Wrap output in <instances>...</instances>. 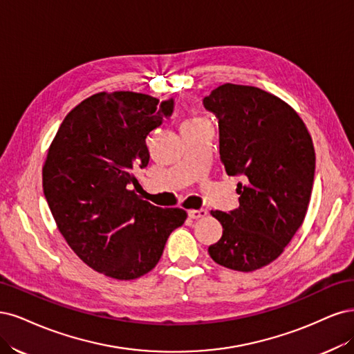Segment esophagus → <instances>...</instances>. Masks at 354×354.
Returning a JSON list of instances; mask_svg holds the SVG:
<instances>
[{"label": "esophagus", "instance_id": "esophagus-1", "mask_svg": "<svg viewBox=\"0 0 354 354\" xmlns=\"http://www.w3.org/2000/svg\"><path fill=\"white\" fill-rule=\"evenodd\" d=\"M188 216L191 219H200V218H206L207 210L206 209H192L188 210Z\"/></svg>", "mask_w": 354, "mask_h": 354}]
</instances>
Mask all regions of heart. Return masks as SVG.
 Returning <instances> with one entry per match:
<instances>
[{
  "instance_id": "heart-1",
  "label": "heart",
  "mask_w": 354,
  "mask_h": 354,
  "mask_svg": "<svg viewBox=\"0 0 354 354\" xmlns=\"http://www.w3.org/2000/svg\"><path fill=\"white\" fill-rule=\"evenodd\" d=\"M197 122H200V119H196V118H194V119H189V120H187L184 124H189V123H197Z\"/></svg>"
}]
</instances>
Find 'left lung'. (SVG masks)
<instances>
[{
	"label": "left lung",
	"instance_id": "8db88e82",
	"mask_svg": "<svg viewBox=\"0 0 354 354\" xmlns=\"http://www.w3.org/2000/svg\"><path fill=\"white\" fill-rule=\"evenodd\" d=\"M219 119L225 172L241 176L239 207L212 210L223 232L209 254L216 263L253 272L278 259L303 225L315 178V147L303 119L268 91L223 84L204 98Z\"/></svg>",
	"mask_w": 354,
	"mask_h": 354
}]
</instances>
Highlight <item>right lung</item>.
I'll return each instance as SVG.
<instances>
[{
	"instance_id": "obj_1",
	"label": "right lung",
	"mask_w": 354,
	"mask_h": 354,
	"mask_svg": "<svg viewBox=\"0 0 354 354\" xmlns=\"http://www.w3.org/2000/svg\"><path fill=\"white\" fill-rule=\"evenodd\" d=\"M174 100L116 91L69 111L42 167V188L66 243L89 268L136 279L160 260L184 209H162L138 196L135 169L150 160L147 135L172 115Z\"/></svg>"
}]
</instances>
